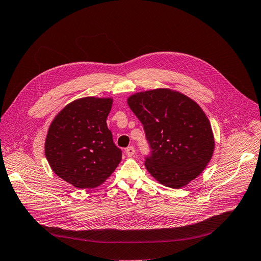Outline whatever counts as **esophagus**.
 Listing matches in <instances>:
<instances>
[{
  "instance_id": "1",
  "label": "esophagus",
  "mask_w": 261,
  "mask_h": 261,
  "mask_svg": "<svg viewBox=\"0 0 261 261\" xmlns=\"http://www.w3.org/2000/svg\"><path fill=\"white\" fill-rule=\"evenodd\" d=\"M125 153H127L128 157H132V156H134V153H136V148H134L133 146H129L125 148Z\"/></svg>"
}]
</instances>
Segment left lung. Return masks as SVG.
Instances as JSON below:
<instances>
[{
    "label": "left lung",
    "instance_id": "obj_1",
    "mask_svg": "<svg viewBox=\"0 0 261 261\" xmlns=\"http://www.w3.org/2000/svg\"><path fill=\"white\" fill-rule=\"evenodd\" d=\"M128 105L142 122L150 153L145 167L162 185L178 189L200 175L214 151L211 123L200 106L170 89L139 92Z\"/></svg>",
    "mask_w": 261,
    "mask_h": 261
}]
</instances>
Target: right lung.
Wrapping results in <instances>:
<instances>
[{
    "mask_svg": "<svg viewBox=\"0 0 261 261\" xmlns=\"http://www.w3.org/2000/svg\"><path fill=\"white\" fill-rule=\"evenodd\" d=\"M111 98L79 99L53 120L45 141V156L56 174L74 187L90 189L109 178L121 161L106 124Z\"/></svg>",
    "mask_w": 261,
    "mask_h": 261,
    "instance_id": "obj_1",
    "label": "right lung"
}]
</instances>
